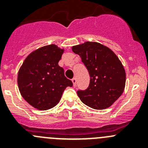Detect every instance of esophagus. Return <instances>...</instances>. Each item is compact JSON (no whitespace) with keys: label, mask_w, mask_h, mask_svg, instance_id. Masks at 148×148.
Returning <instances> with one entry per match:
<instances>
[{"label":"esophagus","mask_w":148,"mask_h":148,"mask_svg":"<svg viewBox=\"0 0 148 148\" xmlns=\"http://www.w3.org/2000/svg\"><path fill=\"white\" fill-rule=\"evenodd\" d=\"M71 82L73 83V86H76V84H77V79H76V78H73L71 79Z\"/></svg>","instance_id":"esophagus-1"}]
</instances>
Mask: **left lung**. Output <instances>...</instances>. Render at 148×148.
<instances>
[{"mask_svg":"<svg viewBox=\"0 0 148 148\" xmlns=\"http://www.w3.org/2000/svg\"><path fill=\"white\" fill-rule=\"evenodd\" d=\"M71 49L79 55L90 76L89 86L77 92L79 97L95 110L110 107L122 95L125 86L126 74L119 58L97 42L86 41Z\"/></svg>","mask_w":148,"mask_h":148,"instance_id":"obj_1","label":"left lung"}]
</instances>
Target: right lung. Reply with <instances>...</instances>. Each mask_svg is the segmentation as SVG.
I'll return each mask as SVG.
<instances>
[{
	"label": "right lung",
	"instance_id": "1",
	"mask_svg": "<svg viewBox=\"0 0 148 148\" xmlns=\"http://www.w3.org/2000/svg\"><path fill=\"white\" fill-rule=\"evenodd\" d=\"M64 49L55 44L39 48L26 58L18 74V85L23 99L34 108L47 110L59 103L67 86L73 83L58 63Z\"/></svg>",
	"mask_w": 148,
	"mask_h": 148
}]
</instances>
